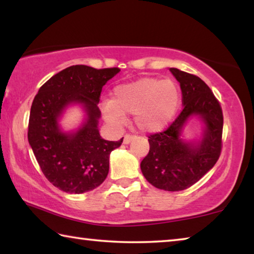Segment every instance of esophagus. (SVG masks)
<instances>
[{
  "label": "esophagus",
  "mask_w": 254,
  "mask_h": 254,
  "mask_svg": "<svg viewBox=\"0 0 254 254\" xmlns=\"http://www.w3.org/2000/svg\"><path fill=\"white\" fill-rule=\"evenodd\" d=\"M132 140H133V136L130 135V134H127L126 136L123 137V143H124V144H128V143L131 142Z\"/></svg>",
  "instance_id": "34e87169"
}]
</instances>
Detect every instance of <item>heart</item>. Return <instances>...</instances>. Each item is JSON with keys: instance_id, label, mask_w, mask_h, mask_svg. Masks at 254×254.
I'll use <instances>...</instances> for the list:
<instances>
[{"instance_id": "b5f03b06", "label": "heart", "mask_w": 254, "mask_h": 254, "mask_svg": "<svg viewBox=\"0 0 254 254\" xmlns=\"http://www.w3.org/2000/svg\"><path fill=\"white\" fill-rule=\"evenodd\" d=\"M180 100V87L175 80L143 77L117 86L112 100L103 106V117L112 126H120L126 121L127 114H134L139 130L154 133L174 119Z\"/></svg>"}]
</instances>
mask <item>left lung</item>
I'll list each match as a JSON object with an SVG mask.
<instances>
[{
  "mask_svg": "<svg viewBox=\"0 0 254 254\" xmlns=\"http://www.w3.org/2000/svg\"><path fill=\"white\" fill-rule=\"evenodd\" d=\"M169 70L180 84L184 110L166 131L149 136V153L140 167L152 186L179 191L198 182L216 163L222 148L223 113L199 77L177 68ZM192 117L201 121L202 134L198 139L188 140L183 131Z\"/></svg>",
  "mask_w": 254,
  "mask_h": 254,
  "instance_id": "obj_1",
  "label": "left lung"
}]
</instances>
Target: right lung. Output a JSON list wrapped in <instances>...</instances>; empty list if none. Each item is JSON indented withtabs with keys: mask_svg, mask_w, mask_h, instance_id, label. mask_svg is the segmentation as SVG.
Listing matches in <instances>:
<instances>
[{
	"mask_svg": "<svg viewBox=\"0 0 254 254\" xmlns=\"http://www.w3.org/2000/svg\"><path fill=\"white\" fill-rule=\"evenodd\" d=\"M119 68L76 65L59 71L41 86L30 111L28 140L46 178L68 194L91 191L109 174L110 154L122 144L104 140L98 130L102 88ZM79 106L80 126L66 131L60 124L65 111Z\"/></svg>",
	"mask_w": 254,
	"mask_h": 254,
	"instance_id": "obj_1",
	"label": "right lung"
}]
</instances>
